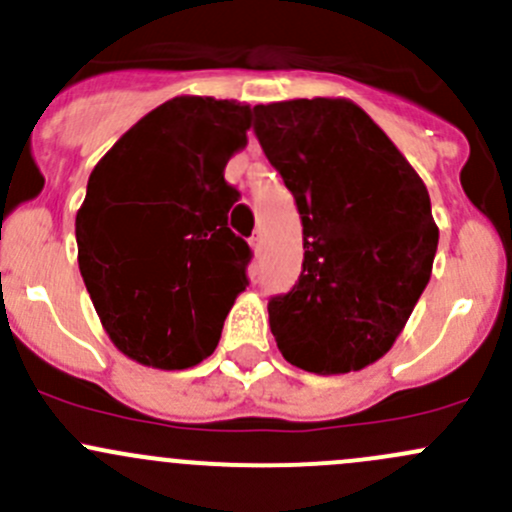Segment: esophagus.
Instances as JSON below:
<instances>
[{
	"label": "esophagus",
	"mask_w": 512,
	"mask_h": 512,
	"mask_svg": "<svg viewBox=\"0 0 512 512\" xmlns=\"http://www.w3.org/2000/svg\"><path fill=\"white\" fill-rule=\"evenodd\" d=\"M250 245H252V250H260V247H262V235H260V232H255V235H252L250 237Z\"/></svg>",
	"instance_id": "obj_1"
}]
</instances>
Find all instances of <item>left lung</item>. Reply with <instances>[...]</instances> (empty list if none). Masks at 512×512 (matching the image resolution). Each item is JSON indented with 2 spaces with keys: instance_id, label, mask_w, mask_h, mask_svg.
Listing matches in <instances>:
<instances>
[{
  "instance_id": "1",
  "label": "left lung",
  "mask_w": 512,
  "mask_h": 512,
  "mask_svg": "<svg viewBox=\"0 0 512 512\" xmlns=\"http://www.w3.org/2000/svg\"><path fill=\"white\" fill-rule=\"evenodd\" d=\"M252 113L302 220V275L267 304L277 347L314 374L364 369L389 352L431 280L438 227L426 185L347 98Z\"/></svg>"
}]
</instances>
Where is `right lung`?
I'll use <instances>...</instances> for the list:
<instances>
[{
    "label": "right lung",
    "mask_w": 512,
    "mask_h": 512,
    "mask_svg": "<svg viewBox=\"0 0 512 512\" xmlns=\"http://www.w3.org/2000/svg\"><path fill=\"white\" fill-rule=\"evenodd\" d=\"M250 106L178 96L123 133L76 215L79 270L103 329L153 369L215 352L252 250L227 227L240 193L225 165L247 143Z\"/></svg>",
    "instance_id": "right-lung-1"
}]
</instances>
